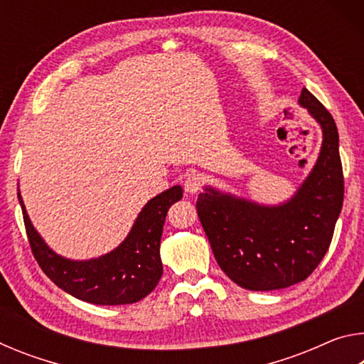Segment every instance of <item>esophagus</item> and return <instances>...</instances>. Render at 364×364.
Masks as SVG:
<instances>
[{
	"label": "esophagus",
	"instance_id": "esophagus-1",
	"mask_svg": "<svg viewBox=\"0 0 364 364\" xmlns=\"http://www.w3.org/2000/svg\"><path fill=\"white\" fill-rule=\"evenodd\" d=\"M200 186H202L200 176L194 173V171L188 173L186 180H184V191H186V193H189V194H196L197 191L200 189Z\"/></svg>",
	"mask_w": 364,
	"mask_h": 364
}]
</instances>
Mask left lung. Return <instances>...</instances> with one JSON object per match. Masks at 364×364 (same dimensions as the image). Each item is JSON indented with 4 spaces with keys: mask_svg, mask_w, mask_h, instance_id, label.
Listing matches in <instances>:
<instances>
[{
    "mask_svg": "<svg viewBox=\"0 0 364 364\" xmlns=\"http://www.w3.org/2000/svg\"><path fill=\"white\" fill-rule=\"evenodd\" d=\"M299 104L323 132L319 156L295 194L264 205L205 186L197 215L228 278L249 291H276L305 281L323 260L343 204L336 122L306 88Z\"/></svg>",
    "mask_w": 364,
    "mask_h": 364,
    "instance_id": "left-lung-1",
    "label": "left lung"
}]
</instances>
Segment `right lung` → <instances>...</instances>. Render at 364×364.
Returning <instances> with one entry per match:
<instances>
[{
  "instance_id": "right-lung-1",
  "label": "right lung",
  "mask_w": 364,
  "mask_h": 364,
  "mask_svg": "<svg viewBox=\"0 0 364 364\" xmlns=\"http://www.w3.org/2000/svg\"><path fill=\"white\" fill-rule=\"evenodd\" d=\"M19 197L23 223L35 260L54 284L67 294L95 305L134 304L151 294L164 273L160 237L168 208L183 197L173 186L152 197L134 220L119 247L90 260H70L54 252L35 230Z\"/></svg>"
}]
</instances>
